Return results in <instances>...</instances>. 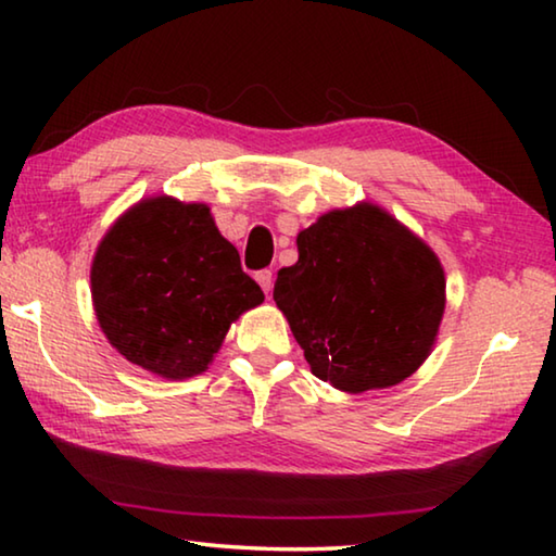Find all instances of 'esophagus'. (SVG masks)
I'll return each mask as SVG.
<instances>
[{"instance_id": "obj_1", "label": "esophagus", "mask_w": 556, "mask_h": 556, "mask_svg": "<svg viewBox=\"0 0 556 556\" xmlns=\"http://www.w3.org/2000/svg\"><path fill=\"white\" fill-rule=\"evenodd\" d=\"M255 277H257V281H260V287L265 289V294H269L271 285H275V275H271V269H260Z\"/></svg>"}]
</instances>
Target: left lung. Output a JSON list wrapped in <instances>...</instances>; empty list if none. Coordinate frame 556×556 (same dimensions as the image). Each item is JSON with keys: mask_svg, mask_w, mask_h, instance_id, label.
Listing matches in <instances>:
<instances>
[{"mask_svg": "<svg viewBox=\"0 0 556 556\" xmlns=\"http://www.w3.org/2000/svg\"><path fill=\"white\" fill-rule=\"evenodd\" d=\"M296 244L275 301L316 378L353 394L409 378L444 314L434 252L370 203L321 215Z\"/></svg>", "mask_w": 556, "mask_h": 556, "instance_id": "obj_1", "label": "left lung"}]
</instances>
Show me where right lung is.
Masks as SVG:
<instances>
[{
  "label": "right lung",
  "mask_w": 556,
  "mask_h": 556,
  "mask_svg": "<svg viewBox=\"0 0 556 556\" xmlns=\"http://www.w3.org/2000/svg\"><path fill=\"white\" fill-rule=\"evenodd\" d=\"M108 341L162 378L199 375L230 324L265 301L208 205L149 199L115 223L90 271Z\"/></svg>",
  "instance_id": "add662e5"
}]
</instances>
